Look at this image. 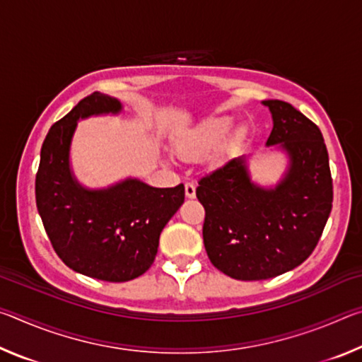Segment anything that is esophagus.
I'll return each mask as SVG.
<instances>
[{
	"mask_svg": "<svg viewBox=\"0 0 362 362\" xmlns=\"http://www.w3.org/2000/svg\"><path fill=\"white\" fill-rule=\"evenodd\" d=\"M185 194H187V198H194L196 196V187H194V183H192V182H187L185 183Z\"/></svg>",
	"mask_w": 362,
	"mask_h": 362,
	"instance_id": "34e87169",
	"label": "esophagus"
}]
</instances>
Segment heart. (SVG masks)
Wrapping results in <instances>:
<instances>
[{
    "label": "heart",
    "mask_w": 362,
    "mask_h": 362,
    "mask_svg": "<svg viewBox=\"0 0 362 362\" xmlns=\"http://www.w3.org/2000/svg\"><path fill=\"white\" fill-rule=\"evenodd\" d=\"M235 121L228 115H216L201 121L193 129L187 131L175 142V150L182 158L196 159L216 150L228 137Z\"/></svg>",
    "instance_id": "1"
}]
</instances>
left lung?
<instances>
[{
  "instance_id": "obj_1",
  "label": "left lung",
  "mask_w": 362,
  "mask_h": 362,
  "mask_svg": "<svg viewBox=\"0 0 362 362\" xmlns=\"http://www.w3.org/2000/svg\"><path fill=\"white\" fill-rule=\"evenodd\" d=\"M273 116L267 146L289 156L274 188L250 180L246 156L204 175L196 198L204 206L203 238L212 265L230 278L260 281L298 267L313 252L332 211V177L322 134L283 100H263Z\"/></svg>"
}]
</instances>
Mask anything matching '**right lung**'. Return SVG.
<instances>
[{"mask_svg":"<svg viewBox=\"0 0 362 362\" xmlns=\"http://www.w3.org/2000/svg\"><path fill=\"white\" fill-rule=\"evenodd\" d=\"M115 97L94 93L54 122L41 146L36 207L56 254L86 276L124 283L155 262L159 235L185 199V188H155L126 179L103 189L81 187L70 169L79 118L119 113Z\"/></svg>","mask_w":362,"mask_h":362,"instance_id":"add662e5","label":"right lung"}]
</instances>
